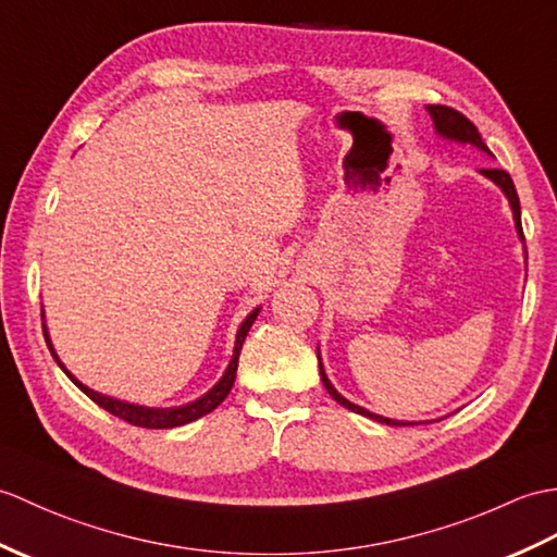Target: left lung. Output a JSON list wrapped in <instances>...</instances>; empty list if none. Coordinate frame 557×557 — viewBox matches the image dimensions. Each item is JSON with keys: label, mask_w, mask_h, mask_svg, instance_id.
I'll list each match as a JSON object with an SVG mask.
<instances>
[{"label": "left lung", "mask_w": 557, "mask_h": 557, "mask_svg": "<svg viewBox=\"0 0 557 557\" xmlns=\"http://www.w3.org/2000/svg\"><path fill=\"white\" fill-rule=\"evenodd\" d=\"M426 111H430L432 121H434V127H436V133L442 135V137L456 139V141H462V145H472V147H476V149H482V151L491 153L488 147L484 145V139H482L480 131H476V127H474V123H472L470 119H465V115H462L460 111L450 109V107H438V103H434V107H426ZM480 173L486 175L488 180H494V183L503 189V194H506L508 201H510V209H512L517 235H520V239H524L522 218H520V197H517V189H515V185H512V177H510L506 171H498V168H482ZM318 360H320V356H318ZM320 380H322V384H325L327 394H330L334 400H337V404H342V406L348 408V410L358 412V416H366V418H370V420H377V422H384V424H398V426H400V424H412V422H396V420H389V418L374 416V412H370V410H366V408H360V406L351 404V400L344 398L337 389H334L332 382L327 380L325 370H322V363H320Z\"/></svg>", "instance_id": "8db88e82"}]
</instances>
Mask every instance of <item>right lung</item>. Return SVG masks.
<instances>
[{"mask_svg":"<svg viewBox=\"0 0 557 557\" xmlns=\"http://www.w3.org/2000/svg\"><path fill=\"white\" fill-rule=\"evenodd\" d=\"M258 310H261V308L251 310V313L247 315V320H244L242 325H239V330H237V342H235V354H232L230 366H227L223 377H220V382L213 386L211 392H206L201 398L191 400V404H187V406H177V408H145V406L125 404V400H119V398H111V396H103V394L92 392V389H89V386L77 382V380L73 377V374H71L66 368H63L59 356L54 354V346H51V342H49V334H47V327H45V325H42V330H45V339H47L49 351H51V356H54L59 368H61L63 372H66L69 377H71V382L77 386V389H81L83 394H87L89 398H92L99 408L109 410L111 416L121 418V420H125V422H131V424H135V426H147V430H171V426H180V424H187V422H194V420L203 418L206 412L215 410V408L227 398V394H230V389H232V384H235V374H237V363H239L242 344H244V339H247V334H249V330H251V325H253V320L258 318Z\"/></svg>","mask_w":557,"mask_h":557,"instance_id":"obj_1","label":"right lung"}]
</instances>
